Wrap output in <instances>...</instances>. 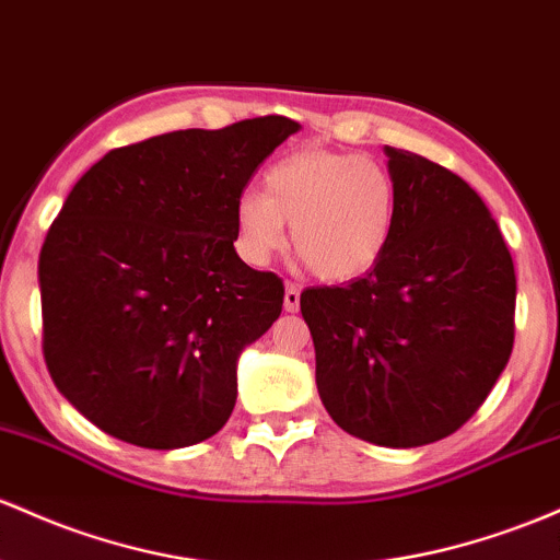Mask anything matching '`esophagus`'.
I'll return each mask as SVG.
<instances>
[{"mask_svg": "<svg viewBox=\"0 0 560 560\" xmlns=\"http://www.w3.org/2000/svg\"><path fill=\"white\" fill-rule=\"evenodd\" d=\"M284 308L290 311V313H294L300 308V290H298V284H287L284 287Z\"/></svg>", "mask_w": 560, "mask_h": 560, "instance_id": "34e87169", "label": "esophagus"}]
</instances>
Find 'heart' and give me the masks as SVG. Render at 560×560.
<instances>
[{
    "label": "heart",
    "mask_w": 560,
    "mask_h": 560,
    "mask_svg": "<svg viewBox=\"0 0 560 560\" xmlns=\"http://www.w3.org/2000/svg\"><path fill=\"white\" fill-rule=\"evenodd\" d=\"M398 188L380 159L300 149L270 164L262 194L233 205V242L252 266H266L287 242L313 276L350 281L370 273L390 247Z\"/></svg>",
    "instance_id": "1"
}]
</instances>
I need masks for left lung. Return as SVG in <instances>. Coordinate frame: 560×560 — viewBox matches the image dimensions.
<instances>
[{
    "instance_id": "left-lung-1",
    "label": "left lung",
    "mask_w": 560,
    "mask_h": 560,
    "mask_svg": "<svg viewBox=\"0 0 560 560\" xmlns=\"http://www.w3.org/2000/svg\"><path fill=\"white\" fill-rule=\"evenodd\" d=\"M398 218L370 273L311 287L300 311L316 388L346 433L390 450L446 439L476 415L513 350L515 270L481 196L385 145Z\"/></svg>"
}]
</instances>
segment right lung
<instances>
[{
  "mask_svg": "<svg viewBox=\"0 0 560 560\" xmlns=\"http://www.w3.org/2000/svg\"><path fill=\"white\" fill-rule=\"evenodd\" d=\"M298 130L260 116L156 135L71 188L39 255L45 361L103 433L183 450L229 422L238 355L284 305L279 276L233 249V205Z\"/></svg>",
  "mask_w": 560,
  "mask_h": 560,
  "instance_id": "obj_1",
  "label": "right lung"
}]
</instances>
